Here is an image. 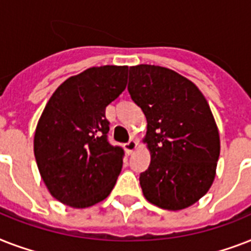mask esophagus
I'll list each match as a JSON object with an SVG mask.
<instances>
[{"label":"esophagus","mask_w":251,"mask_h":251,"mask_svg":"<svg viewBox=\"0 0 251 251\" xmlns=\"http://www.w3.org/2000/svg\"><path fill=\"white\" fill-rule=\"evenodd\" d=\"M124 147H125L126 152L127 153L134 152V150L138 147V141H135V139H130L127 143H125V146H124Z\"/></svg>","instance_id":"obj_1"}]
</instances>
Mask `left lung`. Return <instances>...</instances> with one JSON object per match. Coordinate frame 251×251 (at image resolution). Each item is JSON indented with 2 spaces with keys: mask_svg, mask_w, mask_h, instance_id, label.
<instances>
[{
  "mask_svg": "<svg viewBox=\"0 0 251 251\" xmlns=\"http://www.w3.org/2000/svg\"><path fill=\"white\" fill-rule=\"evenodd\" d=\"M127 90L147 118L151 164L139 177L145 198L169 211L193 206L210 190L220 155L206 98L191 80L155 65L131 66Z\"/></svg>",
  "mask_w": 251,
  "mask_h": 251,
  "instance_id": "left-lung-1",
  "label": "left lung"
}]
</instances>
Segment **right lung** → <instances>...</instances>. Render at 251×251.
Returning <instances> with one entry per match:
<instances>
[{
	"label": "right lung",
	"mask_w": 251,
	"mask_h": 251,
	"mask_svg": "<svg viewBox=\"0 0 251 251\" xmlns=\"http://www.w3.org/2000/svg\"><path fill=\"white\" fill-rule=\"evenodd\" d=\"M127 66L90 68L60 84L41 113L33 138L40 176L52 197L86 208L110 194L124 150L108 142L105 108L122 94Z\"/></svg>",
	"instance_id": "obj_1"
}]
</instances>
